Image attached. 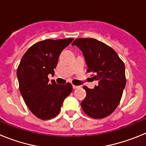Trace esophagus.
<instances>
[{"label": "esophagus", "instance_id": "34e87169", "mask_svg": "<svg viewBox=\"0 0 146 146\" xmlns=\"http://www.w3.org/2000/svg\"><path fill=\"white\" fill-rule=\"evenodd\" d=\"M72 87H73V88L74 89H77V88H80V86H75V85H72Z\"/></svg>", "mask_w": 146, "mask_h": 146}]
</instances>
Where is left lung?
I'll return each instance as SVG.
<instances>
[{"instance_id":"left-lung-1","label":"left lung","mask_w":146,"mask_h":146,"mask_svg":"<svg viewBox=\"0 0 146 146\" xmlns=\"http://www.w3.org/2000/svg\"><path fill=\"white\" fill-rule=\"evenodd\" d=\"M83 53L88 69L94 72L97 86L83 88L86 96L81 102L82 110L93 118L108 116L116 109L126 86L125 66L112 47L95 38H77L72 42Z\"/></svg>"}]
</instances>
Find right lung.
<instances>
[{
  "mask_svg": "<svg viewBox=\"0 0 146 146\" xmlns=\"http://www.w3.org/2000/svg\"><path fill=\"white\" fill-rule=\"evenodd\" d=\"M73 38L46 39L32 45L22 58L17 71L19 88L23 99L33 115L42 120L55 118L60 113L72 86L49 82L54 74L59 55Z\"/></svg>",
  "mask_w": 146,
  "mask_h": 146,
  "instance_id": "add662e5",
  "label": "right lung"
}]
</instances>
